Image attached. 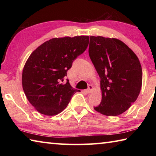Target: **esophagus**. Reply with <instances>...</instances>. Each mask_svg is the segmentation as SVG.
Segmentation results:
<instances>
[{"mask_svg":"<svg viewBox=\"0 0 156 156\" xmlns=\"http://www.w3.org/2000/svg\"><path fill=\"white\" fill-rule=\"evenodd\" d=\"M93 89H94V87L92 86L91 84H89V87H88V89L86 91L87 93H88V94L91 93V92L92 91H93Z\"/></svg>","mask_w":156,"mask_h":156,"instance_id":"esophagus-1","label":"esophagus"}]
</instances>
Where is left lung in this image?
<instances>
[{
	"mask_svg": "<svg viewBox=\"0 0 156 156\" xmlns=\"http://www.w3.org/2000/svg\"><path fill=\"white\" fill-rule=\"evenodd\" d=\"M89 57L100 78L102 100L94 107L107 116L122 114L141 90L142 70L138 58L117 38L90 36Z\"/></svg>",
	"mask_w": 156,
	"mask_h": 156,
	"instance_id": "8db88e82",
	"label": "left lung"
}]
</instances>
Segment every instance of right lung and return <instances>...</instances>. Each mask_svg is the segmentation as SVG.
<instances>
[{"label":"right lung","mask_w":156,"mask_h":156,"mask_svg":"<svg viewBox=\"0 0 156 156\" xmlns=\"http://www.w3.org/2000/svg\"><path fill=\"white\" fill-rule=\"evenodd\" d=\"M88 44V36L54 38L31 53L23 68L22 84L29 102L39 113L58 114L80 91L72 87L69 80L62 82L73 60Z\"/></svg>","instance_id":"right-lung-1"}]
</instances>
